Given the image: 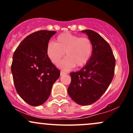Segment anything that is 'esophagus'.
<instances>
[{"mask_svg": "<svg viewBox=\"0 0 133 133\" xmlns=\"http://www.w3.org/2000/svg\"><path fill=\"white\" fill-rule=\"evenodd\" d=\"M65 74H66V73H65V72L63 71H60V75H61V76H62V75H64Z\"/></svg>", "mask_w": 133, "mask_h": 133, "instance_id": "1", "label": "esophagus"}]
</instances>
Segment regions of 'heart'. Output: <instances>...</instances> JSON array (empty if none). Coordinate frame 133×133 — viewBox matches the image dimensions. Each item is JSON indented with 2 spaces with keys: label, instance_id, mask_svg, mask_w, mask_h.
I'll return each mask as SVG.
<instances>
[{
  "label": "heart",
  "instance_id": "1",
  "mask_svg": "<svg viewBox=\"0 0 133 133\" xmlns=\"http://www.w3.org/2000/svg\"><path fill=\"white\" fill-rule=\"evenodd\" d=\"M93 52V44L88 37H81L71 33H62L46 47V54L54 64L58 65L65 53L66 58L60 64L64 70H69L76 65L83 67L90 60Z\"/></svg>",
  "mask_w": 133,
  "mask_h": 133
}]
</instances>
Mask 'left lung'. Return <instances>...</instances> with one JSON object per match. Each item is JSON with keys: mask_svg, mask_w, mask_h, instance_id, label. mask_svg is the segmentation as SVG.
Returning a JSON list of instances; mask_svg holds the SVG:
<instances>
[{"mask_svg": "<svg viewBox=\"0 0 133 133\" xmlns=\"http://www.w3.org/2000/svg\"><path fill=\"white\" fill-rule=\"evenodd\" d=\"M82 32L92 41L93 52L89 62L81 70L70 73L71 82L68 92L76 104L88 105L106 91L113 78L116 62L111 46L98 33L91 29Z\"/></svg>", "mask_w": 133, "mask_h": 133, "instance_id": "1", "label": "left lung"}]
</instances>
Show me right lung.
I'll list each match as a JSON object with an SVG mask.
<instances>
[{
	"label": "right lung",
	"instance_id": "add662e5",
	"mask_svg": "<svg viewBox=\"0 0 133 133\" xmlns=\"http://www.w3.org/2000/svg\"><path fill=\"white\" fill-rule=\"evenodd\" d=\"M57 33L41 30L29 35L21 42L13 56L11 72L19 96L33 106L48 99L60 71L46 54L50 38Z\"/></svg>",
	"mask_w": 133,
	"mask_h": 133
}]
</instances>
